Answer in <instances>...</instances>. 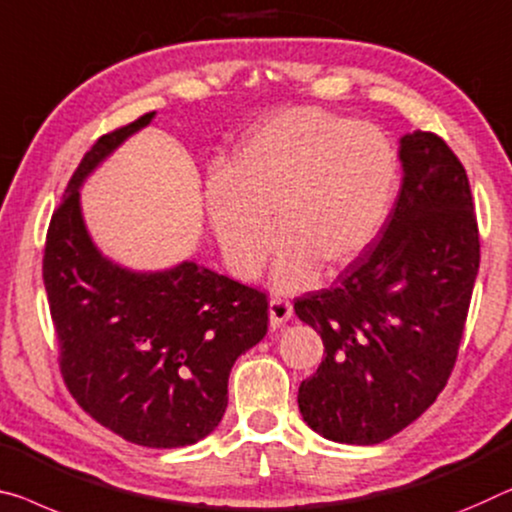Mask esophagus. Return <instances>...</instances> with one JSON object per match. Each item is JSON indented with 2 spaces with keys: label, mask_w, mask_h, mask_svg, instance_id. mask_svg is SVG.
I'll return each mask as SVG.
<instances>
[{
  "label": "esophagus",
  "mask_w": 512,
  "mask_h": 512,
  "mask_svg": "<svg viewBox=\"0 0 512 512\" xmlns=\"http://www.w3.org/2000/svg\"><path fill=\"white\" fill-rule=\"evenodd\" d=\"M267 316H270V327L277 329L281 325H286L290 316H293V306L286 300L274 297V300H270V306H267Z\"/></svg>",
  "instance_id": "esophagus-1"
}]
</instances>
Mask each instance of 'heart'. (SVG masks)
<instances>
[{
  "mask_svg": "<svg viewBox=\"0 0 512 512\" xmlns=\"http://www.w3.org/2000/svg\"><path fill=\"white\" fill-rule=\"evenodd\" d=\"M398 192V153L371 123L295 107L258 125L206 187L226 265L254 279L281 238L272 283L302 290L341 272L380 238ZM275 229H271V217Z\"/></svg>",
  "mask_w": 512,
  "mask_h": 512,
  "instance_id": "b5f03b06",
  "label": "heart"
}]
</instances>
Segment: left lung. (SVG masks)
Here are the masks:
<instances>
[{"label":"left lung","instance_id":"1","mask_svg":"<svg viewBox=\"0 0 512 512\" xmlns=\"http://www.w3.org/2000/svg\"><path fill=\"white\" fill-rule=\"evenodd\" d=\"M403 183L377 242L334 288L295 302L325 345L302 419L338 444H380L435 403L458 357L481 245L469 178L432 132L400 137Z\"/></svg>","mask_w":512,"mask_h":512}]
</instances>
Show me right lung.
<instances>
[{"instance_id": "right-lung-1", "label": "right lung", "mask_w": 512, "mask_h": 512, "mask_svg": "<svg viewBox=\"0 0 512 512\" xmlns=\"http://www.w3.org/2000/svg\"><path fill=\"white\" fill-rule=\"evenodd\" d=\"M155 112L100 137L47 229L43 283L70 393L132 444L178 448L219 426L235 359L267 334L258 290L194 261L130 270L86 229L80 190Z\"/></svg>"}]
</instances>
